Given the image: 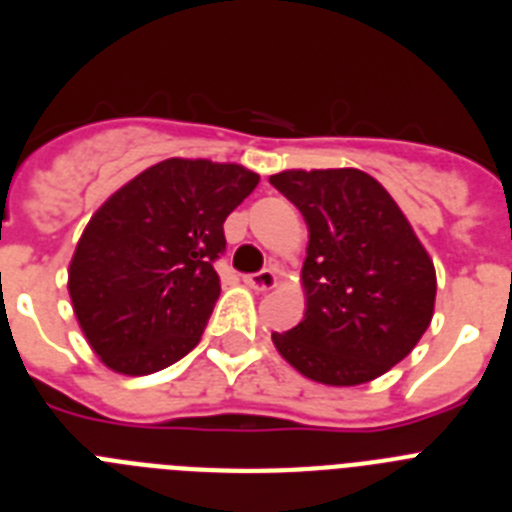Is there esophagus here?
Instances as JSON below:
<instances>
[{"mask_svg":"<svg viewBox=\"0 0 512 512\" xmlns=\"http://www.w3.org/2000/svg\"><path fill=\"white\" fill-rule=\"evenodd\" d=\"M243 282H246L251 289H256V292H266V289L277 287L279 277L274 269H264V271H256V274H248V277H243Z\"/></svg>","mask_w":512,"mask_h":512,"instance_id":"esophagus-1","label":"esophagus"}]
</instances>
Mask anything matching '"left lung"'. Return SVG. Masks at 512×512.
<instances>
[{
	"instance_id": "8db88e82",
	"label": "left lung",
	"mask_w": 512,
	"mask_h": 512,
	"mask_svg": "<svg viewBox=\"0 0 512 512\" xmlns=\"http://www.w3.org/2000/svg\"><path fill=\"white\" fill-rule=\"evenodd\" d=\"M269 182L305 217V318L271 341L302 377L354 387L418 346L436 269L390 192L359 169H289Z\"/></svg>"
}]
</instances>
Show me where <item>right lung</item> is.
I'll list each match as a JSON object with an SVG mask.
<instances>
[{"label": "right lung", "mask_w": 512, "mask_h": 512, "mask_svg": "<svg viewBox=\"0 0 512 512\" xmlns=\"http://www.w3.org/2000/svg\"><path fill=\"white\" fill-rule=\"evenodd\" d=\"M259 184L241 164L166 158L104 202L69 264L74 315L107 369L161 372L202 338L220 297L225 217Z\"/></svg>", "instance_id": "right-lung-1"}]
</instances>
